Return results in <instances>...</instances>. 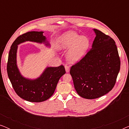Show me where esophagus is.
I'll use <instances>...</instances> for the list:
<instances>
[{
	"instance_id": "obj_1",
	"label": "esophagus",
	"mask_w": 129,
	"mask_h": 129,
	"mask_svg": "<svg viewBox=\"0 0 129 129\" xmlns=\"http://www.w3.org/2000/svg\"><path fill=\"white\" fill-rule=\"evenodd\" d=\"M65 70H66V73H68V72H69V71H70V68H69V66H65Z\"/></svg>"
}]
</instances>
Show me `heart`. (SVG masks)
<instances>
[{"mask_svg": "<svg viewBox=\"0 0 129 129\" xmlns=\"http://www.w3.org/2000/svg\"><path fill=\"white\" fill-rule=\"evenodd\" d=\"M89 46V40L86 36H80L73 31L63 33L59 38L57 47L60 50L69 49L67 59L70 63H75L82 59Z\"/></svg>", "mask_w": 129, "mask_h": 129, "instance_id": "b5f03b06", "label": "heart"}]
</instances>
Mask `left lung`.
I'll use <instances>...</instances> for the list:
<instances>
[{
  "mask_svg": "<svg viewBox=\"0 0 129 129\" xmlns=\"http://www.w3.org/2000/svg\"><path fill=\"white\" fill-rule=\"evenodd\" d=\"M92 47L70 73L79 96L87 99L99 98L109 93L116 83L120 60L114 40L98 29Z\"/></svg>",
  "mask_w": 129,
  "mask_h": 129,
  "instance_id": "left-lung-1",
  "label": "left lung"
}]
</instances>
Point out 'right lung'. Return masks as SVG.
Instances as JSON below:
<instances>
[{"instance_id":"right-lung-1","label":"right lung","mask_w":129,"mask_h":129,"mask_svg":"<svg viewBox=\"0 0 129 129\" xmlns=\"http://www.w3.org/2000/svg\"><path fill=\"white\" fill-rule=\"evenodd\" d=\"M43 31H29L19 36L12 44L8 56L7 72L13 88L18 96L30 102L45 101L53 94L59 79L66 73L64 67H48L40 77L29 79L21 75L17 66V50L18 45L30 41L50 44L43 35Z\"/></svg>"}]
</instances>
